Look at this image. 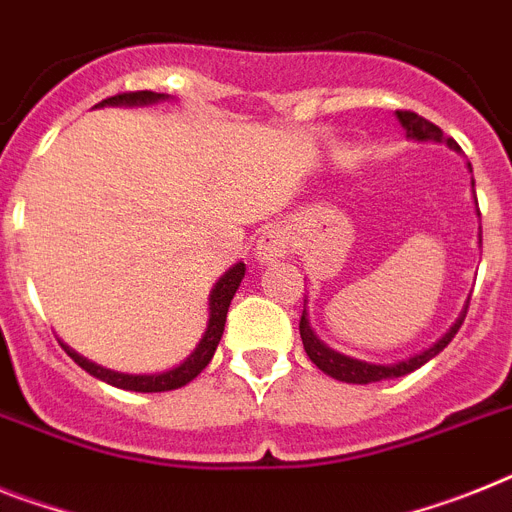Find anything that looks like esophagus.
<instances>
[{
	"mask_svg": "<svg viewBox=\"0 0 512 512\" xmlns=\"http://www.w3.org/2000/svg\"><path fill=\"white\" fill-rule=\"evenodd\" d=\"M289 255V239L281 229H268L265 234H260L255 247V257L260 265L276 263V260H283Z\"/></svg>",
	"mask_w": 512,
	"mask_h": 512,
	"instance_id": "1",
	"label": "esophagus"
}]
</instances>
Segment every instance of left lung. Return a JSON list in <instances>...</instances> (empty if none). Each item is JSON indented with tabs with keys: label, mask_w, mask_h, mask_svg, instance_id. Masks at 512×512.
<instances>
[{
	"label": "left lung",
	"mask_w": 512,
	"mask_h": 512,
	"mask_svg": "<svg viewBox=\"0 0 512 512\" xmlns=\"http://www.w3.org/2000/svg\"><path fill=\"white\" fill-rule=\"evenodd\" d=\"M395 117L401 122V127L406 130V137L411 140H419V143H445L448 148L461 150L455 145V140L442 135V130L437 124H432L429 119L419 117L414 111H395ZM468 169H471V163H468ZM471 190H474V179H471ZM476 216H479V203H476ZM479 242H482V234H479ZM468 312V302L463 304V312L458 315V320L450 325V330L440 341H435L429 349L419 351V354L409 356V359H401V362L393 364H372V362H362V359H354V356H346L341 351L330 349L328 343H322L317 338L315 328L309 325V312H307V299H304V312L302 320H299V336H302L304 351L312 359V364H317V369H322L325 375H330L333 380L341 382H354V385H369V382H380V380H393V377H403L419 369L422 364H427L429 359H435L450 341L458 333V328L463 325V317Z\"/></svg>",
	"instance_id": "obj_1"
}]
</instances>
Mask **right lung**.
I'll return each instance as SVG.
<instances>
[{"label": "right lung", "mask_w": 512, "mask_h": 512, "mask_svg": "<svg viewBox=\"0 0 512 512\" xmlns=\"http://www.w3.org/2000/svg\"><path fill=\"white\" fill-rule=\"evenodd\" d=\"M158 101H169V96L166 93H153V90H137V93H119V96L106 98L98 106H150V103ZM244 270H247L244 263H236L218 278L216 286L210 289L208 296V328H205L203 338H200L195 351L182 364H176V367L166 369V372H156V375H124V372H114V369H106L101 364L90 362V359L77 354L75 349H70L67 343H62V349L75 359L77 367H83L88 375L109 382L114 388L135 390V393H163V390L182 388V385L195 380L208 367L213 354H216L218 341H221L223 328H226V312H229L231 299H234L236 289L242 283Z\"/></svg>", "instance_id": "1"}]
</instances>
